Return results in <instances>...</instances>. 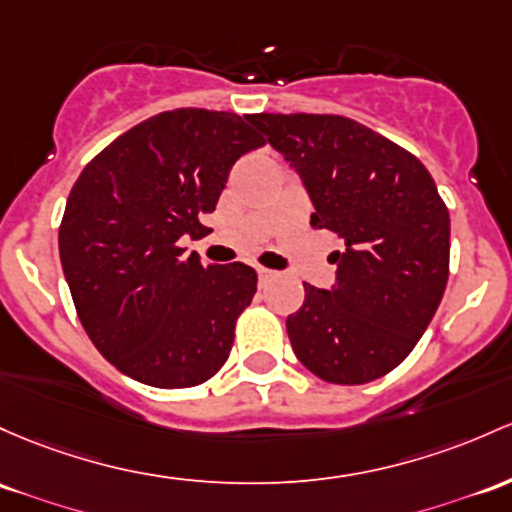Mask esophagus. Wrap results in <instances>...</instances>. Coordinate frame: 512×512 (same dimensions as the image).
<instances>
[{
	"mask_svg": "<svg viewBox=\"0 0 512 512\" xmlns=\"http://www.w3.org/2000/svg\"><path fill=\"white\" fill-rule=\"evenodd\" d=\"M257 279H260V286H265L269 279H274V272H272V269L260 267V269H257Z\"/></svg>",
	"mask_w": 512,
	"mask_h": 512,
	"instance_id": "34e87169",
	"label": "esophagus"
}]
</instances>
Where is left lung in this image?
<instances>
[{
	"label": "left lung",
	"instance_id": "8db88e82",
	"mask_svg": "<svg viewBox=\"0 0 512 512\" xmlns=\"http://www.w3.org/2000/svg\"><path fill=\"white\" fill-rule=\"evenodd\" d=\"M294 167L313 228L342 240L333 289L303 284L286 318L294 355L330 384H367L403 362L449 277V211L418 157L333 114L245 116Z\"/></svg>",
	"mask_w": 512,
	"mask_h": 512
}]
</instances>
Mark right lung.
<instances>
[{
  "instance_id": "obj_1",
  "label": "right lung",
  "mask_w": 512,
  "mask_h": 512,
  "mask_svg": "<svg viewBox=\"0 0 512 512\" xmlns=\"http://www.w3.org/2000/svg\"><path fill=\"white\" fill-rule=\"evenodd\" d=\"M260 145L230 111H162L106 145L67 196L58 247L77 316L140 384L189 389L226 364L257 272L201 265L179 240L206 233L230 167Z\"/></svg>"
}]
</instances>
